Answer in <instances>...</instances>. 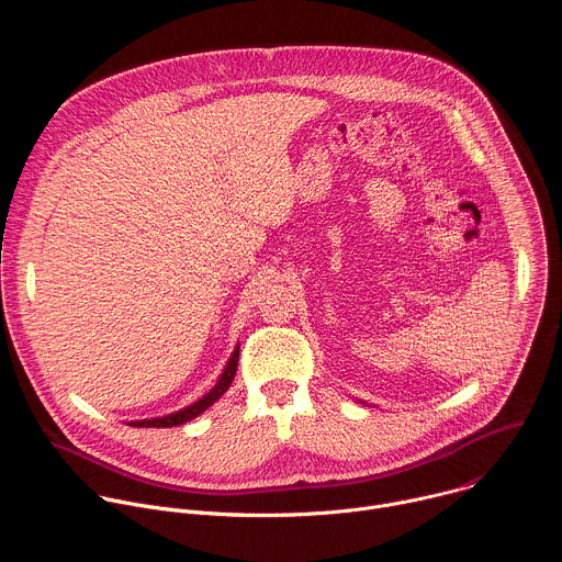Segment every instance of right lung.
<instances>
[{
  "mask_svg": "<svg viewBox=\"0 0 562 562\" xmlns=\"http://www.w3.org/2000/svg\"><path fill=\"white\" fill-rule=\"evenodd\" d=\"M237 358H239V347H235L233 356L228 358V364L224 367V371H222L217 384H215L206 395H202L200 400H195L193 405H189V407H184V409H180V412H176V414L162 416V418L135 420V423H131V425H133V427H178V425H184V423L198 418L202 412H206V409L215 403V400L231 386V382H233V378H235V369H237Z\"/></svg>",
  "mask_w": 562,
  "mask_h": 562,
  "instance_id": "right-lung-1",
  "label": "right lung"
}]
</instances>
